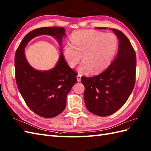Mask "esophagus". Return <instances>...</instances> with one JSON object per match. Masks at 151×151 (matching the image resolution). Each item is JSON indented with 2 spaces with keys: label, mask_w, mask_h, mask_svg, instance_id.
Here are the masks:
<instances>
[{
  "label": "esophagus",
  "mask_w": 151,
  "mask_h": 151,
  "mask_svg": "<svg viewBox=\"0 0 151 151\" xmlns=\"http://www.w3.org/2000/svg\"><path fill=\"white\" fill-rule=\"evenodd\" d=\"M81 76H82V75H79V74L76 76L77 81H78V82H80V80H81Z\"/></svg>",
  "instance_id": "obj_1"
}]
</instances>
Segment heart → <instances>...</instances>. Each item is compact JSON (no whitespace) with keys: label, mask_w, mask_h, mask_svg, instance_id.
I'll list each match as a JSON object with an SVG mask.
<instances>
[{"label":"heart","mask_w":151,"mask_h":151,"mask_svg":"<svg viewBox=\"0 0 151 151\" xmlns=\"http://www.w3.org/2000/svg\"><path fill=\"white\" fill-rule=\"evenodd\" d=\"M71 44H66L63 51L64 58L71 68H75L81 60L78 68L80 73L104 71L113 61L118 50V39L113 33L86 29L73 32Z\"/></svg>","instance_id":"1"}]
</instances>
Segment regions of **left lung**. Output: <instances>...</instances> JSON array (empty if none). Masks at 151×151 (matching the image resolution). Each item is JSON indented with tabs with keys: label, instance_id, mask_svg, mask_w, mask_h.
<instances>
[{
	"label": "left lung",
	"instance_id": "1",
	"mask_svg": "<svg viewBox=\"0 0 151 151\" xmlns=\"http://www.w3.org/2000/svg\"><path fill=\"white\" fill-rule=\"evenodd\" d=\"M111 29L119 40L116 58L101 74L81 78L87 110L100 116H107L120 109L131 95L135 83V51L122 31Z\"/></svg>",
	"mask_w": 151,
	"mask_h": 151
}]
</instances>
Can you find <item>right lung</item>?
<instances>
[{"label": "right lung", "mask_w": 151, "mask_h": 151, "mask_svg": "<svg viewBox=\"0 0 151 151\" xmlns=\"http://www.w3.org/2000/svg\"><path fill=\"white\" fill-rule=\"evenodd\" d=\"M46 34L53 36L61 46L57 64L47 71L34 69L27 61L24 48L33 37ZM65 36L62 27L37 28L24 37L15 57V78L17 87L27 106L35 113L50 118L62 113L66 106V99L76 83V73L69 68L62 52V41Z\"/></svg>", "instance_id": "right-lung-1"}]
</instances>
